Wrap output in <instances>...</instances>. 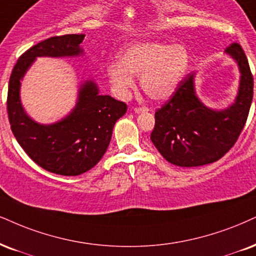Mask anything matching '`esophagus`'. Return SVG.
I'll return each instance as SVG.
<instances>
[{
    "mask_svg": "<svg viewBox=\"0 0 256 256\" xmlns=\"http://www.w3.org/2000/svg\"><path fill=\"white\" fill-rule=\"evenodd\" d=\"M148 112V109L147 108H140V106H138V108H135L134 109V112L135 114H141V112Z\"/></svg>",
    "mask_w": 256,
    "mask_h": 256,
    "instance_id": "34e87169",
    "label": "esophagus"
}]
</instances>
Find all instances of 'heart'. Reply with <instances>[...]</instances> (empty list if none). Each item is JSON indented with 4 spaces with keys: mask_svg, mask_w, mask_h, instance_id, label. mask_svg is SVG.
Returning a JSON list of instances; mask_svg holds the SVG:
<instances>
[{
    "mask_svg": "<svg viewBox=\"0 0 256 256\" xmlns=\"http://www.w3.org/2000/svg\"><path fill=\"white\" fill-rule=\"evenodd\" d=\"M190 54L184 45L146 41L127 47L120 53L118 64H110L106 76L121 98L133 89V76H141L144 94L154 100H165L176 92L188 72Z\"/></svg>",
    "mask_w": 256,
    "mask_h": 256,
    "instance_id": "1",
    "label": "heart"
}]
</instances>
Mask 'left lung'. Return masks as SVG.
I'll return each instance as SVG.
<instances>
[{"instance_id": "left-lung-1", "label": "left lung", "mask_w": 256, "mask_h": 256, "mask_svg": "<svg viewBox=\"0 0 256 256\" xmlns=\"http://www.w3.org/2000/svg\"><path fill=\"white\" fill-rule=\"evenodd\" d=\"M224 52L234 59L241 74L236 98L228 108L205 106L196 94L192 72L156 110L150 140L173 165L197 167L217 162L234 146L244 127L253 100V76L238 44H232Z\"/></svg>"}]
</instances>
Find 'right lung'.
Listing matches in <instances>:
<instances>
[{
  "instance_id": "add662e5",
  "label": "right lung",
  "mask_w": 256,
  "mask_h": 256,
  "mask_svg": "<svg viewBox=\"0 0 256 256\" xmlns=\"http://www.w3.org/2000/svg\"><path fill=\"white\" fill-rule=\"evenodd\" d=\"M84 34L53 36L22 54L12 68L8 86L7 110L12 134L28 156L46 171L60 176H80L102 159L112 140L116 121L127 106L100 94L94 80L82 82L74 108L51 124L34 121L21 103V80L39 56L71 58L84 54Z\"/></svg>"
}]
</instances>
